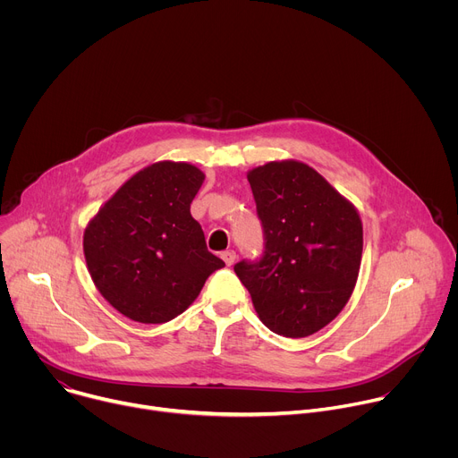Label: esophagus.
I'll list each match as a JSON object with an SVG mask.
<instances>
[{
  "instance_id": "1",
  "label": "esophagus",
  "mask_w": 458,
  "mask_h": 458,
  "mask_svg": "<svg viewBox=\"0 0 458 458\" xmlns=\"http://www.w3.org/2000/svg\"><path fill=\"white\" fill-rule=\"evenodd\" d=\"M221 257H223V260L225 263L230 267V265H233L235 263V259H237V255H235V251L233 250H225L223 253H221Z\"/></svg>"
}]
</instances>
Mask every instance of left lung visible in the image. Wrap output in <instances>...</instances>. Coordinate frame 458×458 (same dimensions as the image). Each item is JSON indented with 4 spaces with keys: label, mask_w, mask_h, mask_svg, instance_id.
Wrapping results in <instances>:
<instances>
[{
    "label": "left lung",
    "mask_w": 458,
    "mask_h": 458,
    "mask_svg": "<svg viewBox=\"0 0 458 458\" xmlns=\"http://www.w3.org/2000/svg\"><path fill=\"white\" fill-rule=\"evenodd\" d=\"M265 255L233 267L272 332L301 339L330 324L350 301L362 259L357 208L317 170L295 159L248 172Z\"/></svg>",
    "instance_id": "1"
}]
</instances>
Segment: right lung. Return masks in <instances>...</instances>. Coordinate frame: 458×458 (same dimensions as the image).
<instances>
[{"label":"right lung","mask_w":458,"mask_h":458,"mask_svg":"<svg viewBox=\"0 0 458 458\" xmlns=\"http://www.w3.org/2000/svg\"><path fill=\"white\" fill-rule=\"evenodd\" d=\"M203 181L205 174L190 163H154L123 182L89 221V274L124 317L143 324L172 320L225 267L190 214Z\"/></svg>","instance_id":"add662e5"}]
</instances>
